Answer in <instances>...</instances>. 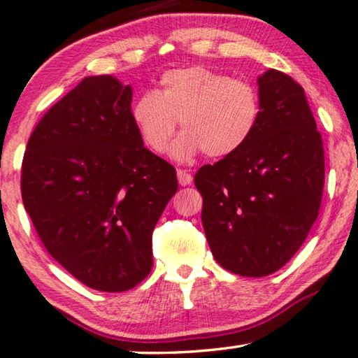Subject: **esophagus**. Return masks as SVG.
Instances as JSON below:
<instances>
[{"instance_id":"esophagus-1","label":"esophagus","mask_w":358,"mask_h":358,"mask_svg":"<svg viewBox=\"0 0 358 358\" xmlns=\"http://www.w3.org/2000/svg\"><path fill=\"white\" fill-rule=\"evenodd\" d=\"M177 177H178V183L181 186H188L193 183V175L186 172V170H177Z\"/></svg>"}]
</instances>
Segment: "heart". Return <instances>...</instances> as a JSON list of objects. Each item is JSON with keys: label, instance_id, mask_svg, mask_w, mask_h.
Returning a JSON list of instances; mask_svg holds the SVG:
<instances>
[{"label": "heart", "instance_id": "obj_1", "mask_svg": "<svg viewBox=\"0 0 358 358\" xmlns=\"http://www.w3.org/2000/svg\"><path fill=\"white\" fill-rule=\"evenodd\" d=\"M261 97L248 80L231 79L206 66L170 69L155 92H144L131 107V122L145 144L162 154L180 120V138L170 155L185 162L206 152L222 159L238 152L258 129Z\"/></svg>", "mask_w": 358, "mask_h": 358}]
</instances>
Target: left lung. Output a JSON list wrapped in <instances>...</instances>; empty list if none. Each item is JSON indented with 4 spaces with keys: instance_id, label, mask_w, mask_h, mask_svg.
I'll list each match as a JSON object with an SVG mask.
<instances>
[{
    "instance_id": "left-lung-1",
    "label": "left lung",
    "mask_w": 358,
    "mask_h": 358,
    "mask_svg": "<svg viewBox=\"0 0 358 358\" xmlns=\"http://www.w3.org/2000/svg\"><path fill=\"white\" fill-rule=\"evenodd\" d=\"M258 92L263 113L253 138L194 175L213 256L245 278L273 274L299 251L324 186L323 141L303 87L268 69Z\"/></svg>"
}]
</instances>
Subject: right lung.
Returning a JSON list of instances; mask_svg holds the SVG:
<instances>
[{"label": "right lung", "mask_w": 358, "mask_h": 358, "mask_svg": "<svg viewBox=\"0 0 358 358\" xmlns=\"http://www.w3.org/2000/svg\"><path fill=\"white\" fill-rule=\"evenodd\" d=\"M133 89L84 78L35 127L22 160L24 208L52 258L84 285L124 292L152 269V231L177 172L144 148Z\"/></svg>", "instance_id": "add662e5"}]
</instances>
